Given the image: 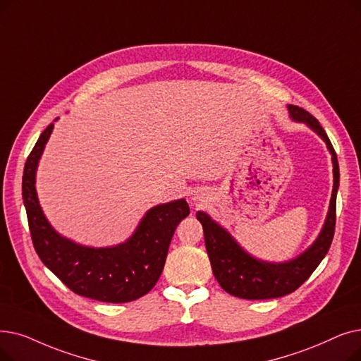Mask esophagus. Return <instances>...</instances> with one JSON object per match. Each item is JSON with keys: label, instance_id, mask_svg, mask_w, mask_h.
<instances>
[{"label": "esophagus", "instance_id": "obj_1", "mask_svg": "<svg viewBox=\"0 0 361 361\" xmlns=\"http://www.w3.org/2000/svg\"><path fill=\"white\" fill-rule=\"evenodd\" d=\"M193 200H200V199H199V196H195V197H193Z\"/></svg>", "mask_w": 361, "mask_h": 361}]
</instances>
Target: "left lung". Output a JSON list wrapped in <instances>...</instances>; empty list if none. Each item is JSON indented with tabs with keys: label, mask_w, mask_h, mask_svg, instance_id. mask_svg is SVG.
<instances>
[{
	"label": "left lung",
	"mask_w": 361,
	"mask_h": 361,
	"mask_svg": "<svg viewBox=\"0 0 361 361\" xmlns=\"http://www.w3.org/2000/svg\"><path fill=\"white\" fill-rule=\"evenodd\" d=\"M288 109L290 118L296 122L307 123L323 140L332 154L334 190L324 226L314 243L301 255L286 262L261 261L247 254L234 238H231V234L215 223L207 212H196V218L200 221L203 234H205V246L215 279L227 293L243 298V300H271V298L292 293L319 267L334 240L336 193L339 187V165L335 149L314 116L302 107L289 104Z\"/></svg>",
	"instance_id": "obj_1"
}]
</instances>
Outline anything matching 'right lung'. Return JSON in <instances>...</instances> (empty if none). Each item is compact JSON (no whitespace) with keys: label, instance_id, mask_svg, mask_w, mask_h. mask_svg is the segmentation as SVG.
Returning a JSON list of instances; mask_svg holds the SVG:
<instances>
[{"label":"right lung","instance_id":"obj_1","mask_svg":"<svg viewBox=\"0 0 361 361\" xmlns=\"http://www.w3.org/2000/svg\"><path fill=\"white\" fill-rule=\"evenodd\" d=\"M53 127L42 131L23 169L22 196L37 254L78 295L114 304L138 300L158 281L172 234L190 208L185 199L150 208L133 236L116 246L90 247L60 236L45 218L35 189L38 162Z\"/></svg>","mask_w":361,"mask_h":361}]
</instances>
